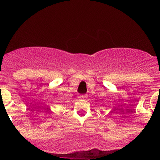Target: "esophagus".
I'll return each instance as SVG.
<instances>
[{
	"label": "esophagus",
	"mask_w": 160,
	"mask_h": 160,
	"mask_svg": "<svg viewBox=\"0 0 160 160\" xmlns=\"http://www.w3.org/2000/svg\"><path fill=\"white\" fill-rule=\"evenodd\" d=\"M78 98H80V99H86L88 97H87V95H85V94H82V95H80Z\"/></svg>",
	"instance_id": "34e87169"
}]
</instances>
